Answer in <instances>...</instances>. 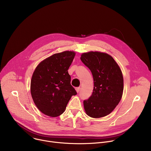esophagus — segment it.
I'll return each mask as SVG.
<instances>
[{"instance_id":"1","label":"esophagus","mask_w":151,"mask_h":151,"mask_svg":"<svg viewBox=\"0 0 151 151\" xmlns=\"http://www.w3.org/2000/svg\"><path fill=\"white\" fill-rule=\"evenodd\" d=\"M80 90H81V88L80 87H78V88H76V91L77 93H79L80 91Z\"/></svg>"}]
</instances>
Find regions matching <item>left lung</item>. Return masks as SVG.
I'll return each mask as SVG.
<instances>
[{"label":"left lung","instance_id":"1","mask_svg":"<svg viewBox=\"0 0 151 151\" xmlns=\"http://www.w3.org/2000/svg\"><path fill=\"white\" fill-rule=\"evenodd\" d=\"M81 60L90 69L94 79L93 94L83 101L86 114L94 118L110 114L123 94L124 79L119 65L111 55L99 51L83 52Z\"/></svg>","mask_w":151,"mask_h":151}]
</instances>
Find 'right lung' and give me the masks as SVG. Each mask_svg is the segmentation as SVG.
Segmentation results:
<instances>
[{"instance_id":"right-lung-1","label":"right lung","mask_w":151,"mask_h":151,"mask_svg":"<svg viewBox=\"0 0 151 151\" xmlns=\"http://www.w3.org/2000/svg\"><path fill=\"white\" fill-rule=\"evenodd\" d=\"M75 54L72 51L54 54L42 60L32 75V97L37 109L47 116L61 115L72 96L77 94L68 71Z\"/></svg>"}]
</instances>
